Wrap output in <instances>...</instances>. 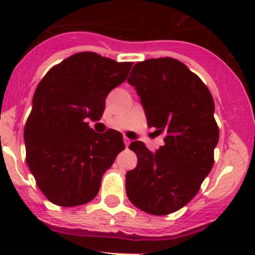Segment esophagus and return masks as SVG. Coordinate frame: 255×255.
Here are the masks:
<instances>
[{
  "label": "esophagus",
  "instance_id": "obj_1",
  "mask_svg": "<svg viewBox=\"0 0 255 255\" xmlns=\"http://www.w3.org/2000/svg\"><path fill=\"white\" fill-rule=\"evenodd\" d=\"M123 141H125V144H126V147H127L128 144L130 143V139L128 138V137H123Z\"/></svg>",
  "mask_w": 255,
  "mask_h": 255
}]
</instances>
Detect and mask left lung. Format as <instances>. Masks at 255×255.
I'll return each instance as SVG.
<instances>
[{"label": "left lung", "mask_w": 255, "mask_h": 255, "mask_svg": "<svg viewBox=\"0 0 255 255\" xmlns=\"http://www.w3.org/2000/svg\"><path fill=\"white\" fill-rule=\"evenodd\" d=\"M128 84L165 144L156 152L141 141L129 144L138 164L126 174L127 197L144 212L169 215L198 193L213 166L219 142L213 98L196 73L170 57L138 62Z\"/></svg>", "instance_id": "obj_1"}]
</instances>
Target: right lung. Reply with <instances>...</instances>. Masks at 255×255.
<instances>
[{"label":"right lung","mask_w":255,"mask_h":255,"mask_svg":"<svg viewBox=\"0 0 255 255\" xmlns=\"http://www.w3.org/2000/svg\"><path fill=\"white\" fill-rule=\"evenodd\" d=\"M132 63L93 52L68 57L39 82L24 128L26 162L52 203L75 207L93 201L102 176L125 148L122 133H95L105 99L128 76Z\"/></svg>","instance_id":"add662e5"}]
</instances>
